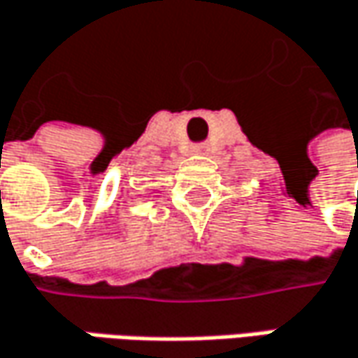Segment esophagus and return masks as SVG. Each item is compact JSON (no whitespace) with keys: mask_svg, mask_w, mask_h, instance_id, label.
<instances>
[{"mask_svg":"<svg viewBox=\"0 0 358 358\" xmlns=\"http://www.w3.org/2000/svg\"><path fill=\"white\" fill-rule=\"evenodd\" d=\"M196 152H204V148H202V145H199V148H196Z\"/></svg>","mask_w":358,"mask_h":358,"instance_id":"34e87169","label":"esophagus"}]
</instances>
